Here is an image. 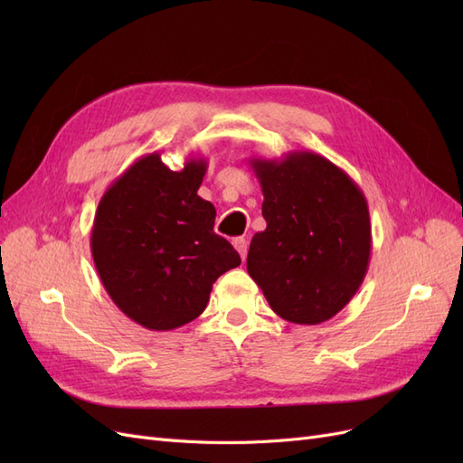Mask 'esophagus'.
Returning a JSON list of instances; mask_svg holds the SVG:
<instances>
[{"label": "esophagus", "instance_id": "esophagus-1", "mask_svg": "<svg viewBox=\"0 0 463 463\" xmlns=\"http://www.w3.org/2000/svg\"><path fill=\"white\" fill-rule=\"evenodd\" d=\"M233 247L237 249V253H240V255H241V259L245 260V257H247V249H249L247 240H243V237H235V240H233Z\"/></svg>", "mask_w": 463, "mask_h": 463}]
</instances>
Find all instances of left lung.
Masks as SVG:
<instances>
[{
  "label": "left lung",
  "instance_id": "left-lung-1",
  "mask_svg": "<svg viewBox=\"0 0 463 463\" xmlns=\"http://www.w3.org/2000/svg\"><path fill=\"white\" fill-rule=\"evenodd\" d=\"M266 230L253 235L247 272L272 311L320 325L352 301L371 259L367 199L342 167L315 152L250 158Z\"/></svg>",
  "mask_w": 463,
  "mask_h": 463
}]
</instances>
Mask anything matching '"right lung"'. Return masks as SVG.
Masks as SVG:
<instances>
[{
  "label": "right lung",
  "instance_id": "obj_1",
  "mask_svg": "<svg viewBox=\"0 0 463 463\" xmlns=\"http://www.w3.org/2000/svg\"><path fill=\"white\" fill-rule=\"evenodd\" d=\"M204 158L172 172L158 152L138 158L98 203L90 250L119 311L148 330H174L197 318L216 279L241 264L214 233L216 208L197 191Z\"/></svg>",
  "mask_w": 463,
  "mask_h": 463
}]
</instances>
